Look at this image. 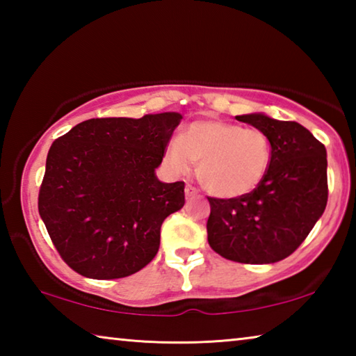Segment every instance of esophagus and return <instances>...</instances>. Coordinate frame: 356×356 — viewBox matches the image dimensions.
Returning a JSON list of instances; mask_svg holds the SVG:
<instances>
[{
  "mask_svg": "<svg viewBox=\"0 0 356 356\" xmlns=\"http://www.w3.org/2000/svg\"><path fill=\"white\" fill-rule=\"evenodd\" d=\"M185 195H186V197H195V196L200 195V190L195 188V186H191V185H186L185 186Z\"/></svg>",
  "mask_w": 356,
  "mask_h": 356,
  "instance_id": "esophagus-1",
  "label": "esophagus"
}]
</instances>
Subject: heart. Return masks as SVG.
<instances>
[{"instance_id": "obj_1", "label": "heart", "mask_w": 356, "mask_h": 356, "mask_svg": "<svg viewBox=\"0 0 356 356\" xmlns=\"http://www.w3.org/2000/svg\"><path fill=\"white\" fill-rule=\"evenodd\" d=\"M166 160L174 171L197 165V179L212 195L238 197L256 190L267 176L272 146L257 129L221 120H197L170 141Z\"/></svg>"}]
</instances>
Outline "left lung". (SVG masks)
<instances>
[{
	"label": "left lung",
	"mask_w": 356,
	"mask_h": 356,
	"mask_svg": "<svg viewBox=\"0 0 356 356\" xmlns=\"http://www.w3.org/2000/svg\"><path fill=\"white\" fill-rule=\"evenodd\" d=\"M236 119L267 135L272 160L267 176L248 195L207 197V240L229 261L273 264L303 243L327 207V150L298 122L259 113Z\"/></svg>",
	"instance_id": "8db88e82"
}]
</instances>
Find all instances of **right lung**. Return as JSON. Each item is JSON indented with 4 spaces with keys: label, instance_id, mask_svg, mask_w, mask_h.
<instances>
[{
    "label": "right lung",
    "instance_id": "add662e5",
    "mask_svg": "<svg viewBox=\"0 0 356 356\" xmlns=\"http://www.w3.org/2000/svg\"><path fill=\"white\" fill-rule=\"evenodd\" d=\"M180 119L179 113L89 119L51 144L39 213L76 273L125 278L155 257L161 222L185 204L184 182L155 177Z\"/></svg>",
    "mask_w": 356,
    "mask_h": 356
}]
</instances>
